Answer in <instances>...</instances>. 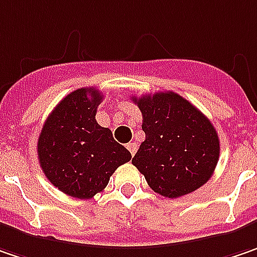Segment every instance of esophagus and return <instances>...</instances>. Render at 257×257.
Listing matches in <instances>:
<instances>
[{
	"label": "esophagus",
	"mask_w": 257,
	"mask_h": 257,
	"mask_svg": "<svg viewBox=\"0 0 257 257\" xmlns=\"http://www.w3.org/2000/svg\"><path fill=\"white\" fill-rule=\"evenodd\" d=\"M126 148H128V151L131 152V155L134 157V155H135V152H137V148H138V145H137L135 142H129L128 145H126Z\"/></svg>",
	"instance_id": "34e87169"
}]
</instances>
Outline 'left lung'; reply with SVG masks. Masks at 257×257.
I'll list each match as a JSON object with an SVG mask.
<instances>
[{
    "label": "left lung",
    "instance_id": "left-lung-1",
    "mask_svg": "<svg viewBox=\"0 0 257 257\" xmlns=\"http://www.w3.org/2000/svg\"><path fill=\"white\" fill-rule=\"evenodd\" d=\"M142 112L145 141L132 158L158 194L177 198L210 180L220 141L214 126L194 105L174 92L134 97Z\"/></svg>",
    "mask_w": 257,
    "mask_h": 257
}]
</instances>
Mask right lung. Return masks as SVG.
Wrapping results in <instances>:
<instances>
[{"instance_id":"1","label":"right lung","mask_w":257,"mask_h":257,"mask_svg":"<svg viewBox=\"0 0 257 257\" xmlns=\"http://www.w3.org/2000/svg\"><path fill=\"white\" fill-rule=\"evenodd\" d=\"M102 95L82 87L63 97L47 117L37 142L43 173L54 187L76 198L103 191L117 167L132 155L113 140L112 131L96 122Z\"/></svg>"}]
</instances>
